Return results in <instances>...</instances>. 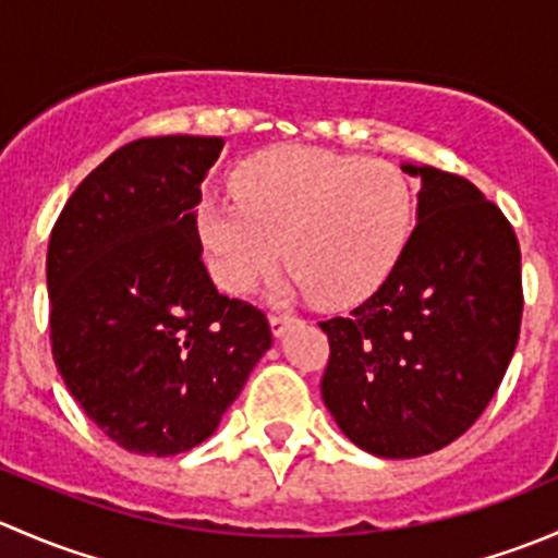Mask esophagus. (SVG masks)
Here are the masks:
<instances>
[{"mask_svg":"<svg viewBox=\"0 0 558 558\" xmlns=\"http://www.w3.org/2000/svg\"><path fill=\"white\" fill-rule=\"evenodd\" d=\"M294 315H280V313H275V315H269V326H272V335L275 337H280L283 335L286 329H289L291 324H294Z\"/></svg>","mask_w":558,"mask_h":558,"instance_id":"1","label":"esophagus"}]
</instances>
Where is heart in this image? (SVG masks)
Listing matches in <instances>:
<instances>
[{
	"mask_svg": "<svg viewBox=\"0 0 558 558\" xmlns=\"http://www.w3.org/2000/svg\"><path fill=\"white\" fill-rule=\"evenodd\" d=\"M232 185L238 199L196 205L207 267L229 294L251 291L286 256L275 294L353 305L388 278L413 223L408 180L384 161L280 145L247 159Z\"/></svg>",
	"mask_w": 558,
	"mask_h": 558,
	"instance_id": "obj_1",
	"label": "heart"
}]
</instances>
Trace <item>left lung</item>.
Masks as SVG:
<instances>
[{"label":"left lung","mask_w":558,"mask_h":558,"mask_svg":"<svg viewBox=\"0 0 558 558\" xmlns=\"http://www.w3.org/2000/svg\"><path fill=\"white\" fill-rule=\"evenodd\" d=\"M415 229L386 283L348 318L320 320V397L342 435L380 459L435 453L464 435L505 378L521 329V247L470 180L408 165Z\"/></svg>","instance_id":"left-lung-1"}]
</instances>
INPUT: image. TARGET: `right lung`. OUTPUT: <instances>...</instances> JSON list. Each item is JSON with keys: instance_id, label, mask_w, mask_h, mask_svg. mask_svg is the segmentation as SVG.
<instances>
[{"instance_id": "1", "label": "right lung", "mask_w": 558, "mask_h": 558, "mask_svg": "<svg viewBox=\"0 0 558 558\" xmlns=\"http://www.w3.org/2000/svg\"><path fill=\"white\" fill-rule=\"evenodd\" d=\"M221 137H145L107 156L48 245L53 359L88 418L121 448L205 442L272 345L262 311L218 294L196 210Z\"/></svg>"}]
</instances>
